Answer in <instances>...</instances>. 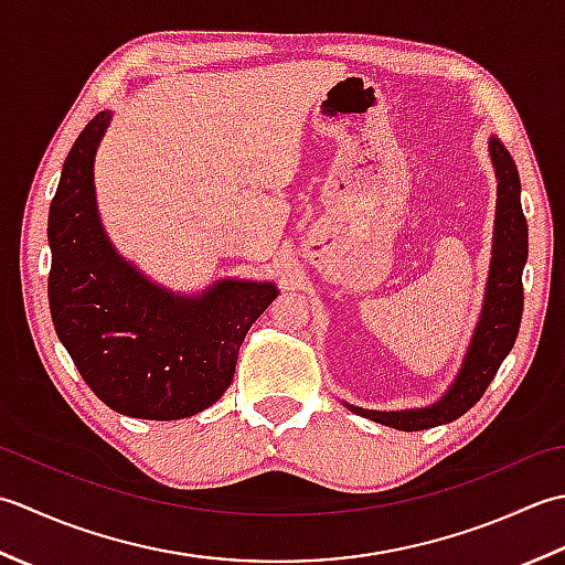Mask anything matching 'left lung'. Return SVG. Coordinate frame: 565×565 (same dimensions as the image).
Masks as SVG:
<instances>
[{"label": "left lung", "instance_id": "left-lung-1", "mask_svg": "<svg viewBox=\"0 0 565 565\" xmlns=\"http://www.w3.org/2000/svg\"><path fill=\"white\" fill-rule=\"evenodd\" d=\"M490 156L498 172V216H494V244L486 305L478 329L470 341L463 367L451 390L431 407L405 412H373L351 407L361 417L402 431H422L458 419L486 393L494 373L500 371L520 331L524 290L522 268L526 263V218L520 202V172L502 141L492 138Z\"/></svg>", "mask_w": 565, "mask_h": 565}]
</instances>
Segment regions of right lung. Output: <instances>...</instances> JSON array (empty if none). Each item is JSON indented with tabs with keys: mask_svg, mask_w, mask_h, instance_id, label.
I'll return each instance as SVG.
<instances>
[{
	"mask_svg": "<svg viewBox=\"0 0 565 565\" xmlns=\"http://www.w3.org/2000/svg\"><path fill=\"white\" fill-rule=\"evenodd\" d=\"M97 114L65 158L49 214V302L57 339L107 407L138 419L192 417L232 385L253 321L278 297L273 282L222 280L202 297L148 282L119 258L99 224Z\"/></svg>",
	"mask_w": 565,
	"mask_h": 565,
	"instance_id": "obj_1",
	"label": "right lung"
}]
</instances>
